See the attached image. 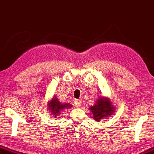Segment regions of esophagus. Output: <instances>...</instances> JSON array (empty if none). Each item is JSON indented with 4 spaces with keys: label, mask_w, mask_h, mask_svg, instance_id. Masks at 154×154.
Wrapping results in <instances>:
<instances>
[{
    "label": "esophagus",
    "mask_w": 154,
    "mask_h": 154,
    "mask_svg": "<svg viewBox=\"0 0 154 154\" xmlns=\"http://www.w3.org/2000/svg\"><path fill=\"white\" fill-rule=\"evenodd\" d=\"M74 104H75V106H77V107H79V106H81V104H82V102L80 101L79 100L75 99V101H74Z\"/></svg>",
    "instance_id": "1"
}]
</instances>
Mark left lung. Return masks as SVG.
<instances>
[{
	"label": "left lung",
	"mask_w": 154,
	"mask_h": 154,
	"mask_svg": "<svg viewBox=\"0 0 154 154\" xmlns=\"http://www.w3.org/2000/svg\"><path fill=\"white\" fill-rule=\"evenodd\" d=\"M114 109L110 101L105 97L98 99L97 103L90 108L96 121H100L107 116L112 115L114 112Z\"/></svg>",
	"instance_id": "8db88e82"
}]
</instances>
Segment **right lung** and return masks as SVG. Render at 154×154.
<instances>
[{
	"mask_svg": "<svg viewBox=\"0 0 154 154\" xmlns=\"http://www.w3.org/2000/svg\"><path fill=\"white\" fill-rule=\"evenodd\" d=\"M48 108L50 109L51 113L53 115V117L57 118V116L60 113L62 110H64L66 108H71L72 106L68 103H61L60 102L58 101L56 97H53V99L48 103Z\"/></svg>",
	"mask_w": 154,
	"mask_h": 154,
	"instance_id": "1",
	"label": "right lung"
}]
</instances>
